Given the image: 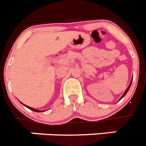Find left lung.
<instances>
[{"mask_svg":"<svg viewBox=\"0 0 146 146\" xmlns=\"http://www.w3.org/2000/svg\"><path fill=\"white\" fill-rule=\"evenodd\" d=\"M131 82H132V80H131V83H130V84H129V86H128V88H126V90H125V92H124V94H123V95H122V97H121V98H120V99H119V100H121L122 98H123V97H124V96L125 95V94H126V93H127V92H128V91L129 90V88H130V87H131Z\"/></svg>","mask_w":146,"mask_h":146,"instance_id":"1","label":"left lung"}]
</instances>
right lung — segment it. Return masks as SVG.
Here are the masks:
<instances>
[{
    "mask_svg": "<svg viewBox=\"0 0 146 146\" xmlns=\"http://www.w3.org/2000/svg\"><path fill=\"white\" fill-rule=\"evenodd\" d=\"M22 104H23V103H22ZM23 105H24V104H23ZM26 107H27V108H28V109H31V110H32V111H36V112H40V111H38V110H36V109H32V108H31V107H29V106H26V105H24Z\"/></svg>",
    "mask_w": 146,
    "mask_h": 146,
    "instance_id": "1",
    "label": "right lung"
}]
</instances>
